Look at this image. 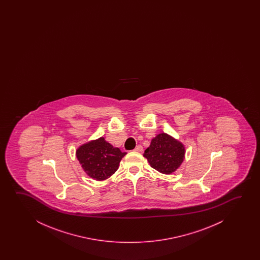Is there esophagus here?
Here are the masks:
<instances>
[{
	"mask_svg": "<svg viewBox=\"0 0 260 260\" xmlns=\"http://www.w3.org/2000/svg\"><path fill=\"white\" fill-rule=\"evenodd\" d=\"M143 150L142 146H140V145H139V146H137L135 147V149H134V151H136V152H141Z\"/></svg>",
	"mask_w": 260,
	"mask_h": 260,
	"instance_id": "1",
	"label": "esophagus"
}]
</instances>
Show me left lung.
<instances>
[{
  "label": "left lung",
  "mask_w": 260,
  "mask_h": 260,
  "mask_svg": "<svg viewBox=\"0 0 260 260\" xmlns=\"http://www.w3.org/2000/svg\"><path fill=\"white\" fill-rule=\"evenodd\" d=\"M151 167L164 174H171L178 169L185 157V148L171 136L165 133L157 135L145 151Z\"/></svg>",
  "instance_id": "left-lung-1"
}]
</instances>
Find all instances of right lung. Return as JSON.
<instances>
[{
    "label": "right lung",
    "instance_id": "obj_1",
    "mask_svg": "<svg viewBox=\"0 0 260 260\" xmlns=\"http://www.w3.org/2000/svg\"><path fill=\"white\" fill-rule=\"evenodd\" d=\"M126 153L107 143L104 138L87 143L76 151L80 164L90 178L104 180L117 171Z\"/></svg>",
    "mask_w": 260,
    "mask_h": 260
}]
</instances>
